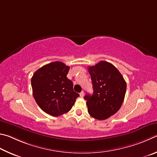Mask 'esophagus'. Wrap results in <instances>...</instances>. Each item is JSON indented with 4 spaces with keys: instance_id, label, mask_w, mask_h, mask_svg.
I'll use <instances>...</instances> for the list:
<instances>
[{
    "instance_id": "34e87169",
    "label": "esophagus",
    "mask_w": 157,
    "mask_h": 157,
    "mask_svg": "<svg viewBox=\"0 0 157 157\" xmlns=\"http://www.w3.org/2000/svg\"><path fill=\"white\" fill-rule=\"evenodd\" d=\"M80 97H81V98H83V97H84V92H83V91H82V92L80 93Z\"/></svg>"
}]
</instances>
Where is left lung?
I'll return each mask as SVG.
<instances>
[{
	"label": "left lung",
	"mask_w": 157,
	"mask_h": 157,
	"mask_svg": "<svg viewBox=\"0 0 157 157\" xmlns=\"http://www.w3.org/2000/svg\"><path fill=\"white\" fill-rule=\"evenodd\" d=\"M94 92L85 96L91 117L105 120L120 109L124 100L126 82L117 67L106 61H100L88 67Z\"/></svg>",
	"instance_id": "obj_1"
}]
</instances>
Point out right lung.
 I'll list each match as a JSON object with an SVG mask.
<instances>
[{
	"label": "right lung",
	"mask_w": 157,
	"mask_h": 157,
	"mask_svg": "<svg viewBox=\"0 0 157 157\" xmlns=\"http://www.w3.org/2000/svg\"><path fill=\"white\" fill-rule=\"evenodd\" d=\"M70 67L59 61L43 66L32 78L33 96L38 105L53 117L67 113L79 94L74 91L72 81L67 78Z\"/></svg>",
	"instance_id": "1"
}]
</instances>
